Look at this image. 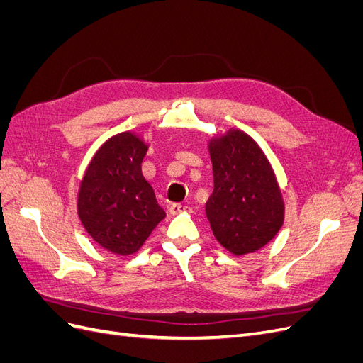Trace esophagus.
I'll use <instances>...</instances> for the list:
<instances>
[{
	"label": "esophagus",
	"instance_id": "34e87169",
	"mask_svg": "<svg viewBox=\"0 0 363 363\" xmlns=\"http://www.w3.org/2000/svg\"><path fill=\"white\" fill-rule=\"evenodd\" d=\"M183 211H186V206L179 204V203H174V204H171V207H169L171 215H177V213H180V212H183Z\"/></svg>",
	"mask_w": 363,
	"mask_h": 363
}]
</instances>
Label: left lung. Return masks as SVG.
Instances as JSON below:
<instances>
[{
  "instance_id": "left-lung-1",
  "label": "left lung",
  "mask_w": 363,
  "mask_h": 363,
  "mask_svg": "<svg viewBox=\"0 0 363 363\" xmlns=\"http://www.w3.org/2000/svg\"><path fill=\"white\" fill-rule=\"evenodd\" d=\"M213 192L206 215L216 240L236 256L265 247L283 225L284 204L271 164L247 133L211 140Z\"/></svg>"
}]
</instances>
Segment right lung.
<instances>
[{"label":"right lung","instance_id":"add662e5","mask_svg":"<svg viewBox=\"0 0 363 363\" xmlns=\"http://www.w3.org/2000/svg\"><path fill=\"white\" fill-rule=\"evenodd\" d=\"M148 147L125 131L104 142L80 184V221L95 242L119 256L136 252L167 216L140 171Z\"/></svg>","mask_w":363,"mask_h":363}]
</instances>
